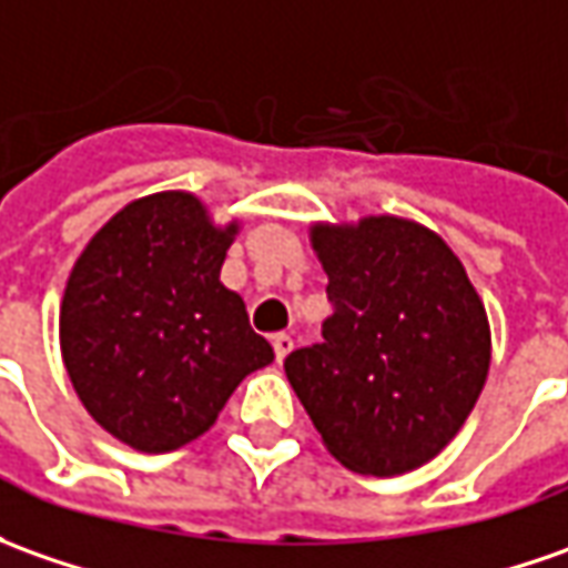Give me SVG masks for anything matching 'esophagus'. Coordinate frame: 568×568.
Segmentation results:
<instances>
[{
  "instance_id": "esophagus-1",
  "label": "esophagus",
  "mask_w": 568,
  "mask_h": 568,
  "mask_svg": "<svg viewBox=\"0 0 568 568\" xmlns=\"http://www.w3.org/2000/svg\"><path fill=\"white\" fill-rule=\"evenodd\" d=\"M292 348H295V342H292V335H285V333L273 335V354H276V361H280V364H283L285 357L292 354Z\"/></svg>"
}]
</instances>
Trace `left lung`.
I'll use <instances>...</instances> for the list:
<instances>
[{"label": "left lung", "mask_w": 568, "mask_h": 568, "mask_svg": "<svg viewBox=\"0 0 568 568\" xmlns=\"http://www.w3.org/2000/svg\"><path fill=\"white\" fill-rule=\"evenodd\" d=\"M323 342L285 376L335 460L364 476L429 463L473 414L491 364L485 304L438 233L404 217L316 223Z\"/></svg>", "instance_id": "8db88e82"}]
</instances>
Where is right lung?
Listing matches in <instances>:
<instances>
[{
    "mask_svg": "<svg viewBox=\"0 0 568 568\" xmlns=\"http://www.w3.org/2000/svg\"><path fill=\"white\" fill-rule=\"evenodd\" d=\"M239 223L189 192H154L77 257L58 338L73 392L123 445L164 454L214 426L235 385L273 361L245 301L220 283Z\"/></svg>",
    "mask_w": 568,
    "mask_h": 568,
    "instance_id": "add662e5",
    "label": "right lung"
}]
</instances>
